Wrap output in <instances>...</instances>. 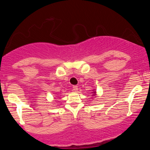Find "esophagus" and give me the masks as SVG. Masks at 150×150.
<instances>
[{
	"mask_svg": "<svg viewBox=\"0 0 150 150\" xmlns=\"http://www.w3.org/2000/svg\"><path fill=\"white\" fill-rule=\"evenodd\" d=\"M72 89H73L74 91H78V87L77 86H73V87H72Z\"/></svg>",
	"mask_w": 150,
	"mask_h": 150,
	"instance_id": "obj_1",
	"label": "esophagus"
}]
</instances>
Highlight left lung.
Returning a JSON list of instances; mask_svg holds the SVG:
<instances>
[{
  "label": "left lung",
  "mask_w": 150,
  "mask_h": 150,
  "mask_svg": "<svg viewBox=\"0 0 150 150\" xmlns=\"http://www.w3.org/2000/svg\"><path fill=\"white\" fill-rule=\"evenodd\" d=\"M91 93H92V96H96V90H93V92H91Z\"/></svg>",
  "instance_id": "left-lung-1"
}]
</instances>
